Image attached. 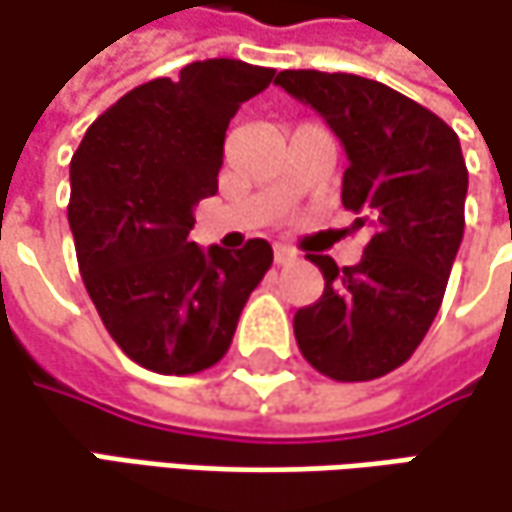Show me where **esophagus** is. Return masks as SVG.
I'll use <instances>...</instances> for the list:
<instances>
[{"label": "esophagus", "instance_id": "obj_1", "mask_svg": "<svg viewBox=\"0 0 512 512\" xmlns=\"http://www.w3.org/2000/svg\"><path fill=\"white\" fill-rule=\"evenodd\" d=\"M296 260V252H290L287 246H275V263L284 266V263H293Z\"/></svg>", "mask_w": 512, "mask_h": 512}]
</instances>
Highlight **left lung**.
Segmentation results:
<instances>
[{"label": "left lung", "instance_id": "obj_1", "mask_svg": "<svg viewBox=\"0 0 512 512\" xmlns=\"http://www.w3.org/2000/svg\"><path fill=\"white\" fill-rule=\"evenodd\" d=\"M281 84L340 137L343 205L372 237L360 263L310 255L325 293L293 319L304 360L334 381L398 369L440 310L463 240L469 172L457 134L398 90L349 72L284 70Z\"/></svg>", "mask_w": 512, "mask_h": 512}]
</instances>
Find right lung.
I'll list each match as a JSON object with an SVG mask.
<instances>
[{"instance_id": "1", "label": "right lung", "mask_w": 512, "mask_h": 512, "mask_svg": "<svg viewBox=\"0 0 512 512\" xmlns=\"http://www.w3.org/2000/svg\"><path fill=\"white\" fill-rule=\"evenodd\" d=\"M275 70L210 58L155 78L96 119L70 163V228L84 287L134 363L193 375L222 360L272 246L187 243L216 193L231 117Z\"/></svg>"}]
</instances>
